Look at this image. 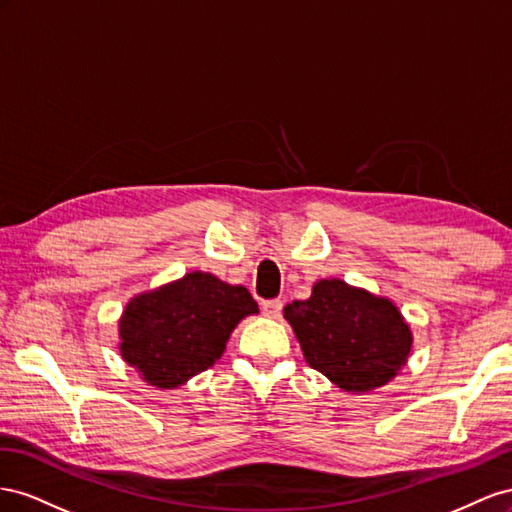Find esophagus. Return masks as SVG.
I'll use <instances>...</instances> for the list:
<instances>
[{
	"mask_svg": "<svg viewBox=\"0 0 512 512\" xmlns=\"http://www.w3.org/2000/svg\"><path fill=\"white\" fill-rule=\"evenodd\" d=\"M281 309H283V302H281L279 298L261 302V311H264L268 317H279V315H281Z\"/></svg>",
	"mask_w": 512,
	"mask_h": 512,
	"instance_id": "1",
	"label": "esophagus"
}]
</instances>
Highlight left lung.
<instances>
[{
  "label": "left lung",
  "mask_w": 512,
  "mask_h": 512,
  "mask_svg": "<svg viewBox=\"0 0 512 512\" xmlns=\"http://www.w3.org/2000/svg\"><path fill=\"white\" fill-rule=\"evenodd\" d=\"M309 367L347 392H369L397 375L412 332L397 306L339 279L315 283L309 300L285 306Z\"/></svg>",
  "instance_id": "left-lung-1"
}]
</instances>
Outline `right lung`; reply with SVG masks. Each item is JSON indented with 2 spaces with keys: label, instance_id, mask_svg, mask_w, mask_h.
<instances>
[{
  "label": "right lung",
  "instance_id": "obj_1",
  "mask_svg": "<svg viewBox=\"0 0 512 512\" xmlns=\"http://www.w3.org/2000/svg\"><path fill=\"white\" fill-rule=\"evenodd\" d=\"M257 302L242 285H227L208 272L141 294L120 319V352L148 384L182 386L223 356L231 330Z\"/></svg>",
  "mask_w": 512,
  "mask_h": 512
}]
</instances>
